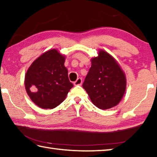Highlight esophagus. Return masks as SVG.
<instances>
[{
    "label": "esophagus",
    "mask_w": 157,
    "mask_h": 157,
    "mask_svg": "<svg viewBox=\"0 0 157 157\" xmlns=\"http://www.w3.org/2000/svg\"><path fill=\"white\" fill-rule=\"evenodd\" d=\"M82 78H78L75 82H74V85L75 86H79V85H82Z\"/></svg>",
    "instance_id": "1"
}]
</instances>
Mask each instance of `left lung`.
<instances>
[{
  "mask_svg": "<svg viewBox=\"0 0 157 157\" xmlns=\"http://www.w3.org/2000/svg\"><path fill=\"white\" fill-rule=\"evenodd\" d=\"M125 74L117 61L103 50L91 59V66L83 83L93 104L101 109L115 107L126 90Z\"/></svg>",
  "mask_w": 157,
  "mask_h": 157,
  "instance_id": "8db88e82",
  "label": "left lung"
}]
</instances>
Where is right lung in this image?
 <instances>
[{
  "mask_svg": "<svg viewBox=\"0 0 157 157\" xmlns=\"http://www.w3.org/2000/svg\"><path fill=\"white\" fill-rule=\"evenodd\" d=\"M66 57L57 49L45 52L32 63L25 76L26 92L40 108L59 105L73 86L65 67Z\"/></svg>",
  "mask_w": 157,
  "mask_h": 157,
  "instance_id": "add662e5",
  "label": "right lung"
}]
</instances>
